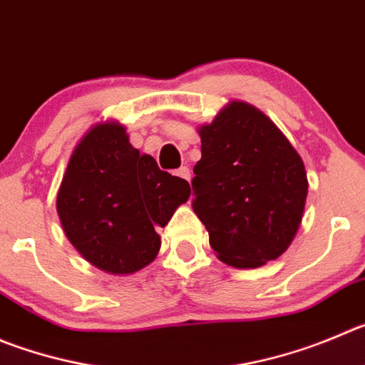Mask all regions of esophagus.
Segmentation results:
<instances>
[{
	"label": "esophagus",
	"instance_id": "obj_1",
	"mask_svg": "<svg viewBox=\"0 0 365 365\" xmlns=\"http://www.w3.org/2000/svg\"><path fill=\"white\" fill-rule=\"evenodd\" d=\"M176 176H180V178L187 180V182H190V171H189V167H180L178 171H176Z\"/></svg>",
	"mask_w": 365,
	"mask_h": 365
}]
</instances>
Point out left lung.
Returning a JSON list of instances; mask_svg holds the SVG:
<instances>
[{
  "label": "left lung",
  "mask_w": 365,
  "mask_h": 365,
  "mask_svg": "<svg viewBox=\"0 0 365 365\" xmlns=\"http://www.w3.org/2000/svg\"><path fill=\"white\" fill-rule=\"evenodd\" d=\"M192 209L217 259L257 268L290 247L308 196L304 163L277 125L243 101L200 125Z\"/></svg>",
  "instance_id": "1"
}]
</instances>
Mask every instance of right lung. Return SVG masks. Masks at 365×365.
<instances>
[{
  "mask_svg": "<svg viewBox=\"0 0 365 365\" xmlns=\"http://www.w3.org/2000/svg\"><path fill=\"white\" fill-rule=\"evenodd\" d=\"M189 196V182L140 155L124 125L101 122L71 153L57 214L84 259L108 274L129 275L155 261L162 245L156 229Z\"/></svg>",
  "mask_w": 365,
  "mask_h": 365,
  "instance_id": "add662e5",
  "label": "right lung"
}]
</instances>
